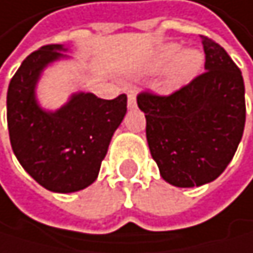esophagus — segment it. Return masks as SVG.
Here are the masks:
<instances>
[{
  "label": "esophagus",
  "instance_id": "34e87169",
  "mask_svg": "<svg viewBox=\"0 0 253 253\" xmlns=\"http://www.w3.org/2000/svg\"><path fill=\"white\" fill-rule=\"evenodd\" d=\"M128 108H129V110L136 108V94H134L132 91L128 94Z\"/></svg>",
  "mask_w": 253,
  "mask_h": 253
}]
</instances>
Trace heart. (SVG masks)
Masks as SVG:
<instances>
[{"label":"heart","mask_w":253,"mask_h":253,"mask_svg":"<svg viewBox=\"0 0 253 253\" xmlns=\"http://www.w3.org/2000/svg\"><path fill=\"white\" fill-rule=\"evenodd\" d=\"M205 65L203 53L195 48L180 50L178 44L168 42L157 47L148 61L149 72H160L165 66L162 79V90L165 93H174L191 84L202 73Z\"/></svg>","instance_id":"heart-1"}]
</instances>
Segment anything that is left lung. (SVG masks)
<instances>
[{
	"label": "left lung",
	"mask_w": 253,
	"mask_h": 253,
	"mask_svg": "<svg viewBox=\"0 0 253 253\" xmlns=\"http://www.w3.org/2000/svg\"><path fill=\"white\" fill-rule=\"evenodd\" d=\"M205 70L169 96L140 93L146 140L160 175L177 188L214 181L232 160L246 122L244 82L226 50L202 36Z\"/></svg>",
	"instance_id": "left-lung-1"
}]
</instances>
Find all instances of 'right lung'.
Listing matches in <instances>:
<instances>
[{
	"mask_svg": "<svg viewBox=\"0 0 253 253\" xmlns=\"http://www.w3.org/2000/svg\"><path fill=\"white\" fill-rule=\"evenodd\" d=\"M62 44L44 45L22 61L7 90V125L12 149L42 188L68 194L85 189L99 175L114 131L126 114V96L113 100L78 91L58 110H45L36 96L44 70L70 59Z\"/></svg>",
	"mask_w": 253,
	"mask_h": 253,
	"instance_id": "obj_1",
	"label": "right lung"
}]
</instances>
